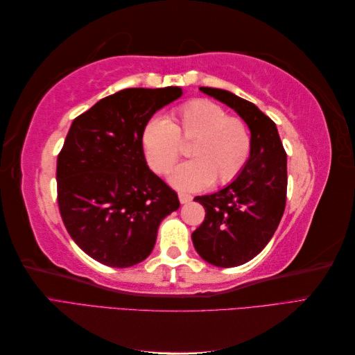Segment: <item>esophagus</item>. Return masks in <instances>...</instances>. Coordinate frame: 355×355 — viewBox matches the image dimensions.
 <instances>
[{
  "label": "esophagus",
  "mask_w": 355,
  "mask_h": 355,
  "mask_svg": "<svg viewBox=\"0 0 355 355\" xmlns=\"http://www.w3.org/2000/svg\"><path fill=\"white\" fill-rule=\"evenodd\" d=\"M178 197H179V201H180V204H187V202H189V201L192 200V196H189V194H185V192H179Z\"/></svg>",
  "instance_id": "esophagus-1"
}]
</instances>
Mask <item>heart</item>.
<instances>
[{
  "mask_svg": "<svg viewBox=\"0 0 355 355\" xmlns=\"http://www.w3.org/2000/svg\"><path fill=\"white\" fill-rule=\"evenodd\" d=\"M191 142L188 154L194 158L179 164L170 182L179 189L197 191L231 182L250 154V133L245 123L210 101H192L168 120L155 116L142 132L145 158L157 173L171 168L180 155V142Z\"/></svg>",
  "mask_w": 355,
  "mask_h": 355,
  "instance_id": "1",
  "label": "heart"
}]
</instances>
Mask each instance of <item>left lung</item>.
Here are the masks:
<instances>
[{"instance_id": "1", "label": "left lung", "mask_w": 355, "mask_h": 355, "mask_svg": "<svg viewBox=\"0 0 355 355\" xmlns=\"http://www.w3.org/2000/svg\"><path fill=\"white\" fill-rule=\"evenodd\" d=\"M230 106L250 128V155L230 185L196 197L206 218L192 232L204 261L220 268L252 261L270 243L282 220L287 192V155L275 123L257 106L228 90L200 87Z\"/></svg>"}]
</instances>
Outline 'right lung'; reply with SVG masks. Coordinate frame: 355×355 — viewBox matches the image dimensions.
I'll list each match as a JSON object with an SVG mask.
<instances>
[{
    "label": "right lung",
    "instance_id": "1",
    "mask_svg": "<svg viewBox=\"0 0 355 355\" xmlns=\"http://www.w3.org/2000/svg\"><path fill=\"white\" fill-rule=\"evenodd\" d=\"M182 94L124 89L72 121L58 157V202L71 239L94 261L114 268L145 261L161 220L179 209L176 192L146 164L142 132Z\"/></svg>",
    "mask_w": 355,
    "mask_h": 355
}]
</instances>
